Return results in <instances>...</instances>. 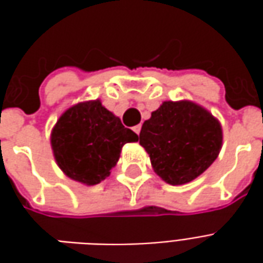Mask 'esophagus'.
Wrapping results in <instances>:
<instances>
[{
  "mask_svg": "<svg viewBox=\"0 0 263 263\" xmlns=\"http://www.w3.org/2000/svg\"><path fill=\"white\" fill-rule=\"evenodd\" d=\"M141 128H142L141 125H135L134 128H132V129H134V132H135L137 135H139V132H141Z\"/></svg>",
  "mask_w": 263,
  "mask_h": 263,
  "instance_id": "obj_1",
  "label": "esophagus"
}]
</instances>
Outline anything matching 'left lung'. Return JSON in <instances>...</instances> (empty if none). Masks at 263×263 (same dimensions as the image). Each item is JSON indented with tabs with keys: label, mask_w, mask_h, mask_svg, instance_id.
Masks as SVG:
<instances>
[{
	"label": "left lung",
	"mask_w": 263,
	"mask_h": 263,
	"mask_svg": "<svg viewBox=\"0 0 263 263\" xmlns=\"http://www.w3.org/2000/svg\"><path fill=\"white\" fill-rule=\"evenodd\" d=\"M139 143L154 171L169 184H184L217 159L222 143L218 121L190 101H165L145 121Z\"/></svg>",
	"instance_id": "8db88e82"
}]
</instances>
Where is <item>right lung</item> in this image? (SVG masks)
<instances>
[{
  "label": "right lung",
  "mask_w": 263,
  "mask_h": 263,
  "mask_svg": "<svg viewBox=\"0 0 263 263\" xmlns=\"http://www.w3.org/2000/svg\"><path fill=\"white\" fill-rule=\"evenodd\" d=\"M135 141L137 134L98 100L67 109L52 132V149L60 169L70 179L91 186L108 176L122 146Z\"/></svg>",
  "instance_id": "add662e5"
}]
</instances>
